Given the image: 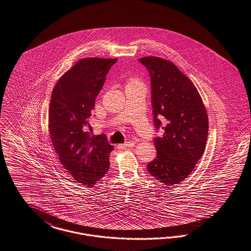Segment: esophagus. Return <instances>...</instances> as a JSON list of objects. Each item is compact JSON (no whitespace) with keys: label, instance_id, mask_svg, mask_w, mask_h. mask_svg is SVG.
Here are the masks:
<instances>
[{"label":"esophagus","instance_id":"obj_1","mask_svg":"<svg viewBox=\"0 0 251 251\" xmlns=\"http://www.w3.org/2000/svg\"><path fill=\"white\" fill-rule=\"evenodd\" d=\"M135 144H136V142L132 141V142H127L126 143H125V144H122L121 146H122L123 148H132V147L135 146Z\"/></svg>","mask_w":251,"mask_h":251}]
</instances>
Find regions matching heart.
I'll return each instance as SVG.
<instances>
[{"label":"heart","mask_w":251,"mask_h":251,"mask_svg":"<svg viewBox=\"0 0 251 251\" xmlns=\"http://www.w3.org/2000/svg\"><path fill=\"white\" fill-rule=\"evenodd\" d=\"M135 82H137V81H135V80H132V81H130L129 83H135Z\"/></svg>","instance_id":"heart-1"}]
</instances>
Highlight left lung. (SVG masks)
<instances>
[{"instance_id": "8db88e82", "label": "left lung", "mask_w": 251, "mask_h": 251, "mask_svg": "<svg viewBox=\"0 0 251 251\" xmlns=\"http://www.w3.org/2000/svg\"><path fill=\"white\" fill-rule=\"evenodd\" d=\"M151 78L156 157L147 171L164 185L181 183L204 152L208 136L207 111L192 81L175 64L149 56L139 59Z\"/></svg>"}]
</instances>
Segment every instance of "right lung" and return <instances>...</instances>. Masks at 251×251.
<instances>
[{
    "instance_id": "1",
    "label": "right lung",
    "mask_w": 251,
    "mask_h": 251,
    "mask_svg": "<svg viewBox=\"0 0 251 251\" xmlns=\"http://www.w3.org/2000/svg\"><path fill=\"white\" fill-rule=\"evenodd\" d=\"M117 59L85 58L56 83L49 111V130L60 162L77 183L92 187L107 174L113 146L106 135L84 130L96 98Z\"/></svg>"
}]
</instances>
